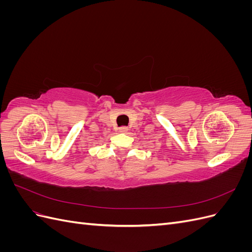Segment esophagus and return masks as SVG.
<instances>
[{"instance_id":"1","label":"esophagus","mask_w":252,"mask_h":252,"mask_svg":"<svg viewBox=\"0 0 252 252\" xmlns=\"http://www.w3.org/2000/svg\"><path fill=\"white\" fill-rule=\"evenodd\" d=\"M119 131L122 132V133H126V132L128 131V128H127V127H121V128L119 129Z\"/></svg>"}]
</instances>
